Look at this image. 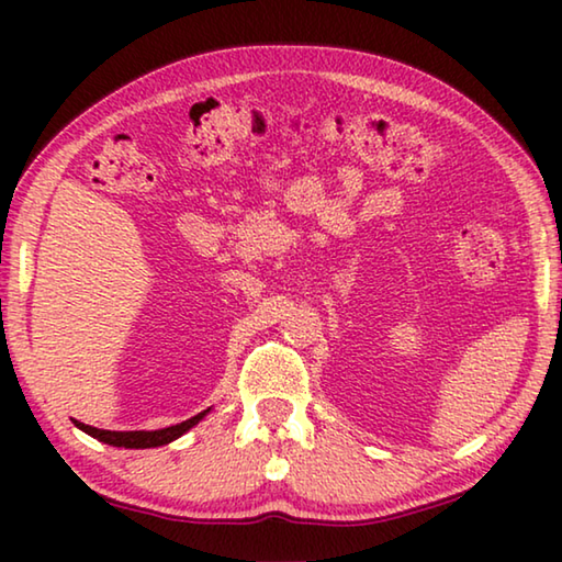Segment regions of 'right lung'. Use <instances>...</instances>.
I'll return each instance as SVG.
<instances>
[{"label": "right lung", "mask_w": 562, "mask_h": 562, "mask_svg": "<svg viewBox=\"0 0 562 562\" xmlns=\"http://www.w3.org/2000/svg\"><path fill=\"white\" fill-rule=\"evenodd\" d=\"M211 412V406L205 408V412L195 414L193 418H188L183 424H176V426H168V429H156V431H106V429H97V426H89V424H81L74 418V426H79L81 431H87L93 439H99L109 446H126V449H150V446H164L176 441L178 436H183L186 431L193 429V426L201 422V418Z\"/></svg>", "instance_id": "right-lung-1"}]
</instances>
